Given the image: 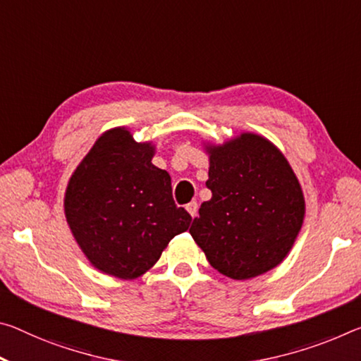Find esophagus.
<instances>
[{
	"label": "esophagus",
	"mask_w": 361,
	"mask_h": 361,
	"mask_svg": "<svg viewBox=\"0 0 361 361\" xmlns=\"http://www.w3.org/2000/svg\"><path fill=\"white\" fill-rule=\"evenodd\" d=\"M186 210L190 212V215H191L192 219H194V216L197 215V202H196V201H192V202L188 204V205H186Z\"/></svg>",
	"instance_id": "1"
}]
</instances>
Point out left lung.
Segmentation results:
<instances>
[{"label":"left lung","instance_id":"obj_1","mask_svg":"<svg viewBox=\"0 0 361 361\" xmlns=\"http://www.w3.org/2000/svg\"><path fill=\"white\" fill-rule=\"evenodd\" d=\"M209 152L210 201L190 228L216 271L250 279L278 267L293 249L305 215L300 183L283 152L241 133Z\"/></svg>","mask_w":361,"mask_h":361}]
</instances>
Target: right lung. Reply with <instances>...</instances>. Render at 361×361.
I'll return each mask as SVG.
<instances>
[{
    "label": "right lung",
    "mask_w": 361,
    "mask_h": 361,
    "mask_svg": "<svg viewBox=\"0 0 361 361\" xmlns=\"http://www.w3.org/2000/svg\"><path fill=\"white\" fill-rule=\"evenodd\" d=\"M152 142H136L125 127L102 133L68 180L64 212L91 265L120 279L154 267L191 215L176 207L171 178L151 160Z\"/></svg>",
    "instance_id": "add662e5"
}]
</instances>
